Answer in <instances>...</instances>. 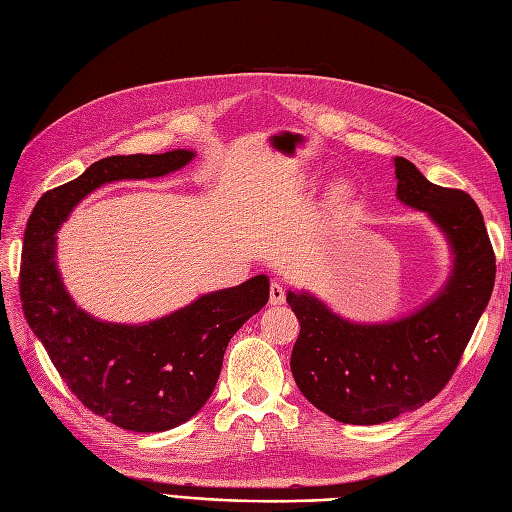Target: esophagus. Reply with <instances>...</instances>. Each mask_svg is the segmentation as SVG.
Returning a JSON list of instances; mask_svg holds the SVG:
<instances>
[{
	"mask_svg": "<svg viewBox=\"0 0 512 512\" xmlns=\"http://www.w3.org/2000/svg\"><path fill=\"white\" fill-rule=\"evenodd\" d=\"M284 301H286L284 286L280 282H273L271 290H269V303L271 305H284Z\"/></svg>",
	"mask_w": 512,
	"mask_h": 512,
	"instance_id": "34e87169",
	"label": "esophagus"
}]
</instances>
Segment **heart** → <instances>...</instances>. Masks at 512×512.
I'll list each match as a JSON object with an SVG mask.
<instances>
[{"instance_id": "b5f03b06", "label": "heart", "mask_w": 512, "mask_h": 512, "mask_svg": "<svg viewBox=\"0 0 512 512\" xmlns=\"http://www.w3.org/2000/svg\"><path fill=\"white\" fill-rule=\"evenodd\" d=\"M350 185L346 183V181H337V183H333V188H331V198L333 200H344V198H348L350 196Z\"/></svg>"}]
</instances>
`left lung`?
Listing matches in <instances>:
<instances>
[{
    "mask_svg": "<svg viewBox=\"0 0 512 512\" xmlns=\"http://www.w3.org/2000/svg\"><path fill=\"white\" fill-rule=\"evenodd\" d=\"M397 200L423 211L451 250L442 288L408 316L354 322L307 290H288L301 333L290 369L309 404L348 425H380L425 406L451 380L495 282L483 213L461 190L395 158Z\"/></svg>",
    "mask_w": 512,
    "mask_h": 512,
    "instance_id": "left-lung-1",
    "label": "left lung"
}]
</instances>
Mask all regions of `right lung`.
I'll return each instance as SVG.
<instances>
[{"instance_id": "add662e5", "label": "right lung", "mask_w": 512, "mask_h": 512, "mask_svg": "<svg viewBox=\"0 0 512 512\" xmlns=\"http://www.w3.org/2000/svg\"><path fill=\"white\" fill-rule=\"evenodd\" d=\"M192 149L111 156L46 192L29 215L21 258V301L29 329L59 376L108 423L138 433L168 431L207 404L224 352L245 320L269 301V277L200 294L151 322H106L74 303L57 265V230L94 190L123 179H153L194 160Z\"/></svg>"}]
</instances>
